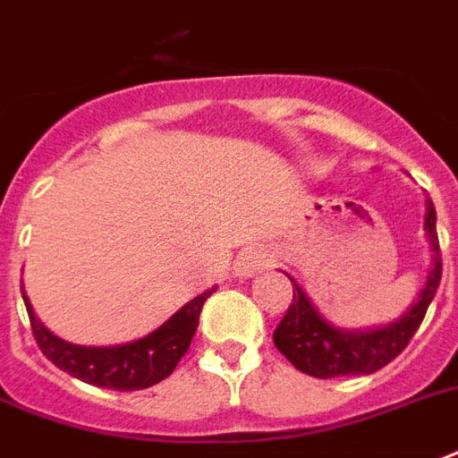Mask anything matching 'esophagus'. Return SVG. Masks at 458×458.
Here are the masks:
<instances>
[{"label":"esophagus","instance_id":"34e87169","mask_svg":"<svg viewBox=\"0 0 458 458\" xmlns=\"http://www.w3.org/2000/svg\"><path fill=\"white\" fill-rule=\"evenodd\" d=\"M275 260V256L263 246H253V249H246L239 253L236 258V266H233V273L239 275V277H250V275L260 273V270H266L270 263Z\"/></svg>","mask_w":458,"mask_h":458}]
</instances>
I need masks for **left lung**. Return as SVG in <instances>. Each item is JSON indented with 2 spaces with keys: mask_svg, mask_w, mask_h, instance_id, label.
<instances>
[{
  "mask_svg": "<svg viewBox=\"0 0 458 458\" xmlns=\"http://www.w3.org/2000/svg\"><path fill=\"white\" fill-rule=\"evenodd\" d=\"M425 232L432 246V267L428 282L420 290L411 309L394 323L369 331H343L326 321L318 309L311 304L307 292L292 280V299L287 314L282 316L280 326L275 328V347L287 357L299 372L316 377V379H333V377H352V374H372L396 360L411 343L415 331L420 328L428 314L429 301L435 299L442 280V256H439L437 215L435 205L428 200L425 215Z\"/></svg>",
  "mask_w": 458,
  "mask_h": 458,
  "instance_id": "8db88e82",
  "label": "left lung"
}]
</instances>
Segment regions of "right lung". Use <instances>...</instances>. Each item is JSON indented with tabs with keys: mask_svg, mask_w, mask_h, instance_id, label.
Masks as SVG:
<instances>
[{
	"mask_svg": "<svg viewBox=\"0 0 458 458\" xmlns=\"http://www.w3.org/2000/svg\"><path fill=\"white\" fill-rule=\"evenodd\" d=\"M215 290L216 287H212L191 299L149 335L113 347L72 345L67 340L57 338L53 331H47L46 326L38 321L23 287H21V294L26 301L38 347L55 367H60L62 372L72 374L91 386L113 388V391H140V388L159 384L176 369V364L188 352L192 335L198 331L202 304Z\"/></svg>",
	"mask_w": 458,
	"mask_h": 458,
	"instance_id": "1",
	"label": "right lung"
}]
</instances>
